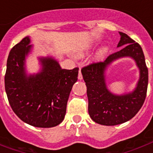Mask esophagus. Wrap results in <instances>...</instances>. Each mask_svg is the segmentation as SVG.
I'll return each instance as SVG.
<instances>
[{
    "label": "esophagus",
    "instance_id": "1",
    "mask_svg": "<svg viewBox=\"0 0 153 153\" xmlns=\"http://www.w3.org/2000/svg\"><path fill=\"white\" fill-rule=\"evenodd\" d=\"M78 79L79 80H81L83 79V75H82V74H81V71L79 70V75H78Z\"/></svg>",
    "mask_w": 153,
    "mask_h": 153
}]
</instances>
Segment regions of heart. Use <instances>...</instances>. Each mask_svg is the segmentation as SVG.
<instances>
[{
	"label": "heart",
	"mask_w": 153,
	"mask_h": 153,
	"mask_svg": "<svg viewBox=\"0 0 153 153\" xmlns=\"http://www.w3.org/2000/svg\"><path fill=\"white\" fill-rule=\"evenodd\" d=\"M106 51H107V49H106V47H103L102 49H101L99 52H98V54H97V56H98V57L103 56V55L106 53Z\"/></svg>",
	"instance_id": "heart-1"
}]
</instances>
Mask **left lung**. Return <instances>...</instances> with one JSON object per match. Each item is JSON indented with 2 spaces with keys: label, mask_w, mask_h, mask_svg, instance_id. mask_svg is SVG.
<instances>
[{
  "label": "left lung",
  "mask_w": 153,
  "mask_h": 153,
  "mask_svg": "<svg viewBox=\"0 0 153 153\" xmlns=\"http://www.w3.org/2000/svg\"><path fill=\"white\" fill-rule=\"evenodd\" d=\"M117 47L121 50L110 55L102 62L90 64L81 70L87 86L88 113L93 121L102 125H116L128 121L143 105L148 83V70L142 47L138 42L120 32ZM123 57L134 59L140 70V79L131 93L116 95L111 93L105 83V71L113 61Z\"/></svg>",
  "instance_id": "obj_1"
}]
</instances>
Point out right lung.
I'll list each match as a JSON object with an SVG mask.
<instances>
[{
  "label": "right lung",
  "mask_w": 153,
  "mask_h": 153,
  "mask_svg": "<svg viewBox=\"0 0 153 153\" xmlns=\"http://www.w3.org/2000/svg\"><path fill=\"white\" fill-rule=\"evenodd\" d=\"M29 43V37H25L10 51L5 92L13 111L21 120L34 127L51 128L63 121L79 68L61 69L52 57H40V72L28 75L25 58L33 47Z\"/></svg>",
  "instance_id": "obj_1"
}]
</instances>
